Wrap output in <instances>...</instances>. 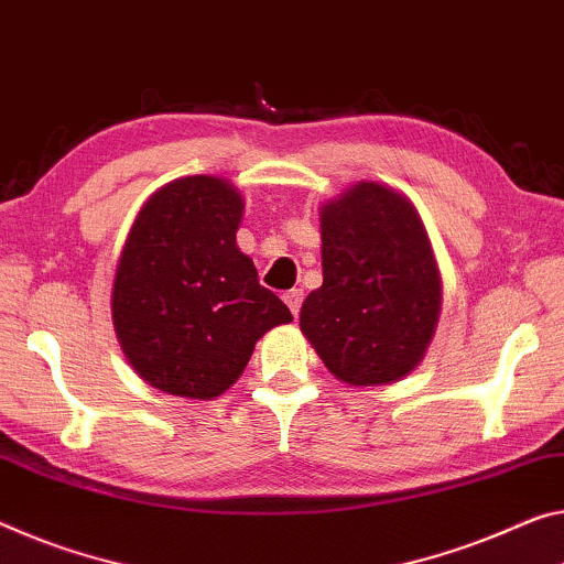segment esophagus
Instances as JSON below:
<instances>
[{"mask_svg":"<svg viewBox=\"0 0 564 564\" xmlns=\"http://www.w3.org/2000/svg\"><path fill=\"white\" fill-rule=\"evenodd\" d=\"M284 302H288V307L292 310V315L297 317L300 315V307H302V290L284 292Z\"/></svg>","mask_w":564,"mask_h":564,"instance_id":"esophagus-1","label":"esophagus"}]
</instances>
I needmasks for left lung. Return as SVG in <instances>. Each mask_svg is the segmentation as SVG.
<instances>
[{
  "label": "left lung",
  "instance_id": "8db88e82",
  "mask_svg": "<svg viewBox=\"0 0 564 564\" xmlns=\"http://www.w3.org/2000/svg\"><path fill=\"white\" fill-rule=\"evenodd\" d=\"M323 288L300 327L330 372L380 386L419 366L436 327L441 284L413 206L393 188L360 181L323 206Z\"/></svg>",
  "mask_w": 564,
  "mask_h": 564
}]
</instances>
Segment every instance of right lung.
<instances>
[{
    "instance_id": "1",
    "label": "right lung",
    "mask_w": 564,
    "mask_h": 564,
    "mask_svg": "<svg viewBox=\"0 0 564 564\" xmlns=\"http://www.w3.org/2000/svg\"><path fill=\"white\" fill-rule=\"evenodd\" d=\"M241 212L227 181L188 176L155 192L133 221L112 284V323L126 358L159 391L221 395L259 337L292 319L239 252Z\"/></svg>"
}]
</instances>
